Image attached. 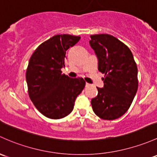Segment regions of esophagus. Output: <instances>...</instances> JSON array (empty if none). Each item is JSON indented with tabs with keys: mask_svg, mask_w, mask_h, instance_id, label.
I'll list each match as a JSON object with an SVG mask.
<instances>
[{
	"mask_svg": "<svg viewBox=\"0 0 157 157\" xmlns=\"http://www.w3.org/2000/svg\"><path fill=\"white\" fill-rule=\"evenodd\" d=\"M90 86V83H86V86Z\"/></svg>",
	"mask_w": 157,
	"mask_h": 157,
	"instance_id": "esophagus-1",
	"label": "esophagus"
}]
</instances>
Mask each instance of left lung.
Instances as JSON below:
<instances>
[{"label":"left lung","instance_id":"left-lung-1","mask_svg":"<svg viewBox=\"0 0 157 157\" xmlns=\"http://www.w3.org/2000/svg\"><path fill=\"white\" fill-rule=\"evenodd\" d=\"M90 45L98 59V69L105 74L104 86L92 98L94 113L103 120L123 116L138 90V68L126 45L110 34L90 36Z\"/></svg>","mask_w":157,"mask_h":157}]
</instances>
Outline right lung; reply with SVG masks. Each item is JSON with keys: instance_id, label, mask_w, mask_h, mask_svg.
I'll list each match as a JSON object with an SVG mask.
<instances>
[{"instance_id": "obj_1", "label": "right lung", "mask_w": 157, "mask_h": 157, "mask_svg": "<svg viewBox=\"0 0 157 157\" xmlns=\"http://www.w3.org/2000/svg\"><path fill=\"white\" fill-rule=\"evenodd\" d=\"M80 37L57 34L45 41L31 56L26 71L29 94L36 108L47 117L62 119L73 110L76 98L85 87L83 78L62 74L66 51Z\"/></svg>"}]
</instances>
